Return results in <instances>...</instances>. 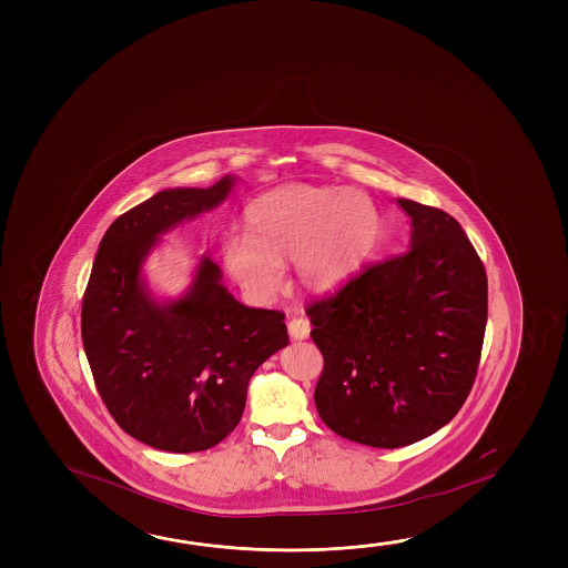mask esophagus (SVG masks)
I'll return each mask as SVG.
<instances>
[{"mask_svg": "<svg viewBox=\"0 0 568 568\" xmlns=\"http://www.w3.org/2000/svg\"><path fill=\"white\" fill-rule=\"evenodd\" d=\"M308 333H311V323H308L305 316H295V318L288 321V335H291V338L303 341V338H307Z\"/></svg>", "mask_w": 568, "mask_h": 568, "instance_id": "34e87169", "label": "esophagus"}]
</instances>
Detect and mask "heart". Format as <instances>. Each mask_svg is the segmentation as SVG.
<instances>
[{
  "label": "heart",
  "instance_id": "heart-1",
  "mask_svg": "<svg viewBox=\"0 0 568 568\" xmlns=\"http://www.w3.org/2000/svg\"><path fill=\"white\" fill-rule=\"evenodd\" d=\"M243 227L245 235L227 233L220 243L224 267L250 295L270 298L287 263L308 291L341 287L378 242L381 215L361 192L295 184L252 200Z\"/></svg>",
  "mask_w": 568,
  "mask_h": 568
}]
</instances>
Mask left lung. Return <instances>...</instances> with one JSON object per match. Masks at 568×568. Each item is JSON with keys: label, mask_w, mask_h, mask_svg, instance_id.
I'll list each match as a JSON object with an SVG mask.
<instances>
[{"label": "left lung", "mask_w": 568, "mask_h": 568, "mask_svg": "<svg viewBox=\"0 0 568 568\" xmlns=\"http://www.w3.org/2000/svg\"><path fill=\"white\" fill-rule=\"evenodd\" d=\"M408 252L366 265L308 303L325 358L316 412L364 446H409L446 426L474 386L487 325V273L456 217L398 200Z\"/></svg>", "instance_id": "1"}]
</instances>
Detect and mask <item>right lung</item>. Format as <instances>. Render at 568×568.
Wrapping results in <instances>:
<instances>
[{
    "label": "right lung",
    "mask_w": 568,
    "mask_h": 568,
    "mask_svg": "<svg viewBox=\"0 0 568 568\" xmlns=\"http://www.w3.org/2000/svg\"><path fill=\"white\" fill-rule=\"evenodd\" d=\"M232 184L164 190L116 217L84 288L81 336L97 390L129 436L162 452H204L230 436L253 373L288 343L285 313L237 303L210 257L176 303L156 305L142 287L156 235L215 207Z\"/></svg>",
    "instance_id": "right-lung-1"
}]
</instances>
